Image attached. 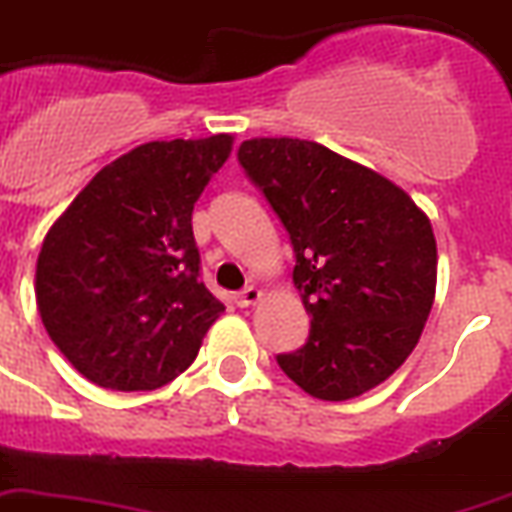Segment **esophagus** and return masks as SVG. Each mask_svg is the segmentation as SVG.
<instances>
[{"label": "esophagus", "mask_w": 512, "mask_h": 512, "mask_svg": "<svg viewBox=\"0 0 512 512\" xmlns=\"http://www.w3.org/2000/svg\"><path fill=\"white\" fill-rule=\"evenodd\" d=\"M260 299H263V292H260L257 286H247V289H242V292L236 294V305L252 307V305H257Z\"/></svg>", "instance_id": "obj_1"}]
</instances>
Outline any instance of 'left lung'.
<instances>
[{"mask_svg":"<svg viewBox=\"0 0 512 512\" xmlns=\"http://www.w3.org/2000/svg\"><path fill=\"white\" fill-rule=\"evenodd\" d=\"M239 162L292 236V278L310 313L305 347L278 355L281 371L326 402L371 392L415 350L434 305L429 215L318 141L257 136Z\"/></svg>","mask_w":512,"mask_h":512,"instance_id":"1","label":"left lung"}]
</instances>
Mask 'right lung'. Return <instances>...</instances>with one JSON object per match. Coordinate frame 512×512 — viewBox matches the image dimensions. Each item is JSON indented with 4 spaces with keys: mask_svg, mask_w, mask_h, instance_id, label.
<instances>
[{
    "mask_svg": "<svg viewBox=\"0 0 512 512\" xmlns=\"http://www.w3.org/2000/svg\"><path fill=\"white\" fill-rule=\"evenodd\" d=\"M231 149V134L141 144L99 170L44 236L41 323L91 384H168L226 310L199 281L191 213Z\"/></svg>",
    "mask_w": 512,
    "mask_h": 512,
    "instance_id": "add662e5",
    "label": "right lung"
}]
</instances>
